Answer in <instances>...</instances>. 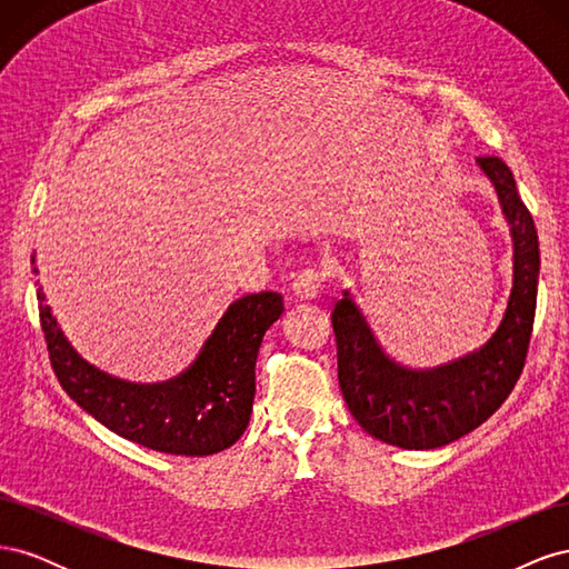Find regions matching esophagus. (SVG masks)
<instances>
[{"instance_id": "obj_1", "label": "esophagus", "mask_w": 569, "mask_h": 569, "mask_svg": "<svg viewBox=\"0 0 569 569\" xmlns=\"http://www.w3.org/2000/svg\"><path fill=\"white\" fill-rule=\"evenodd\" d=\"M325 282V274L318 268H306L297 274L295 284H291V295L299 301H311L320 295V287Z\"/></svg>"}]
</instances>
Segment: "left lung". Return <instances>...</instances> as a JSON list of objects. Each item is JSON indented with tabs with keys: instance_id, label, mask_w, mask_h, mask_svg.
Returning <instances> with one entry per match:
<instances>
[{
	"instance_id": "left-lung-1",
	"label": "left lung",
	"mask_w": 569,
	"mask_h": 569,
	"mask_svg": "<svg viewBox=\"0 0 569 569\" xmlns=\"http://www.w3.org/2000/svg\"><path fill=\"white\" fill-rule=\"evenodd\" d=\"M496 187L512 234V289L506 316L479 351L435 370H410L387 356L349 291L337 301L339 387L351 416L368 435L408 451L441 449L501 408L518 385L537 311L539 237L510 168L479 157Z\"/></svg>"
}]
</instances>
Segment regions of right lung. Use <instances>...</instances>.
Returning a JSON list of instances; mask_svg holds the SVG:
<instances>
[{"mask_svg": "<svg viewBox=\"0 0 569 569\" xmlns=\"http://www.w3.org/2000/svg\"><path fill=\"white\" fill-rule=\"evenodd\" d=\"M32 270L36 258H32ZM49 360L63 391L118 437L173 456H211L244 435L256 393V358L268 327L284 311L278 291L230 303L184 372L159 385L118 380L68 343L38 289Z\"/></svg>", "mask_w": 569, "mask_h": 569, "instance_id": "obj_1", "label": "right lung"}]
</instances>
